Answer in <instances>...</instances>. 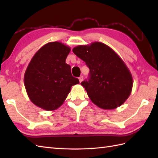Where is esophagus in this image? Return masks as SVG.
<instances>
[{
    "label": "esophagus",
    "mask_w": 158,
    "mask_h": 158,
    "mask_svg": "<svg viewBox=\"0 0 158 158\" xmlns=\"http://www.w3.org/2000/svg\"><path fill=\"white\" fill-rule=\"evenodd\" d=\"M83 76H81V77H79V82L80 83H81L83 81Z\"/></svg>",
    "instance_id": "1"
}]
</instances>
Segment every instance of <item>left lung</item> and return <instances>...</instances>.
<instances>
[{"instance_id": "obj_1", "label": "left lung", "mask_w": 158, "mask_h": 158, "mask_svg": "<svg viewBox=\"0 0 158 158\" xmlns=\"http://www.w3.org/2000/svg\"><path fill=\"white\" fill-rule=\"evenodd\" d=\"M89 69V77L81 83L92 102L103 109H114L128 98L133 80L122 59L100 42L78 45L73 49Z\"/></svg>"}]
</instances>
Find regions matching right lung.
Here are the masks:
<instances>
[{
  "label": "right lung",
  "mask_w": 158,
  "mask_h": 158,
  "mask_svg": "<svg viewBox=\"0 0 158 158\" xmlns=\"http://www.w3.org/2000/svg\"><path fill=\"white\" fill-rule=\"evenodd\" d=\"M70 47L50 42L32 57L24 74V85L31 102L46 110H56L64 102L71 87L78 84L66 63Z\"/></svg>",
  "instance_id": "obj_1"
}]
</instances>
